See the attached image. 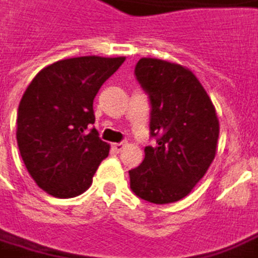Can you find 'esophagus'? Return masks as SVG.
Returning a JSON list of instances; mask_svg holds the SVG:
<instances>
[{"mask_svg": "<svg viewBox=\"0 0 258 258\" xmlns=\"http://www.w3.org/2000/svg\"><path fill=\"white\" fill-rule=\"evenodd\" d=\"M123 149H125V143H113L112 145V150L115 153H119V152H122Z\"/></svg>", "mask_w": 258, "mask_h": 258, "instance_id": "1", "label": "esophagus"}]
</instances>
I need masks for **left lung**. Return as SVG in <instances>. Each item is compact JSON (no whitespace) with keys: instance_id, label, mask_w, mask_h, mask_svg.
Masks as SVG:
<instances>
[{"instance_id":"left-lung-1","label":"left lung","mask_w":258,"mask_h":258,"mask_svg":"<svg viewBox=\"0 0 258 258\" xmlns=\"http://www.w3.org/2000/svg\"><path fill=\"white\" fill-rule=\"evenodd\" d=\"M135 75L149 93L150 135L155 146L129 170L131 189L155 205L186 198L210 167L217 152L219 119L210 96L190 69L142 58Z\"/></svg>"}]
</instances>
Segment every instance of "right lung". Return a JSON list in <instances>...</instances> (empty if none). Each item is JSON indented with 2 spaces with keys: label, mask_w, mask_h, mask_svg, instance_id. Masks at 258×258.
Returning <instances> with one entry per match:
<instances>
[{
  "label": "right lung",
  "mask_w": 258,
  "mask_h": 258,
  "mask_svg": "<svg viewBox=\"0 0 258 258\" xmlns=\"http://www.w3.org/2000/svg\"><path fill=\"white\" fill-rule=\"evenodd\" d=\"M125 56H78L41 69L22 95L17 142L35 183L53 198L71 199L92 184L109 146L96 129L93 99Z\"/></svg>",
  "instance_id": "add662e5"
}]
</instances>
